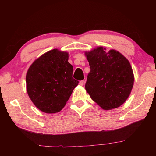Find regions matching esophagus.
I'll use <instances>...</instances> for the list:
<instances>
[{
    "label": "esophagus",
    "mask_w": 156,
    "mask_h": 156,
    "mask_svg": "<svg viewBox=\"0 0 156 156\" xmlns=\"http://www.w3.org/2000/svg\"><path fill=\"white\" fill-rule=\"evenodd\" d=\"M84 84V80H80V82H79V84H80V86H83Z\"/></svg>",
    "instance_id": "1"
}]
</instances>
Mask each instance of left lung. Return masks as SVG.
Here are the masks:
<instances>
[{
  "instance_id": "8db88e82",
  "label": "left lung",
  "mask_w": 156,
  "mask_h": 156,
  "mask_svg": "<svg viewBox=\"0 0 156 156\" xmlns=\"http://www.w3.org/2000/svg\"><path fill=\"white\" fill-rule=\"evenodd\" d=\"M90 72L85 89L91 99L105 110L120 107L133 88L134 76L129 60L114 49L98 47L85 52Z\"/></svg>"
}]
</instances>
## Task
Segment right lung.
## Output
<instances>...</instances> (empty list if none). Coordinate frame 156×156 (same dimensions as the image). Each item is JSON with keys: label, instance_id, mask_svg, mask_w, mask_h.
<instances>
[{"label": "right lung", "instance_id": "right-lung-1", "mask_svg": "<svg viewBox=\"0 0 156 156\" xmlns=\"http://www.w3.org/2000/svg\"><path fill=\"white\" fill-rule=\"evenodd\" d=\"M68 58L67 52L54 49L44 53L29 68L26 75L28 96L43 112H59L78 85Z\"/></svg>", "mask_w": 156, "mask_h": 156}]
</instances>
